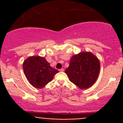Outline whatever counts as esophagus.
<instances>
[{"label":"esophagus","instance_id":"obj_1","mask_svg":"<svg viewBox=\"0 0 123 123\" xmlns=\"http://www.w3.org/2000/svg\"><path fill=\"white\" fill-rule=\"evenodd\" d=\"M59 71H60V72H63V71H64V69H63V68L60 69H59Z\"/></svg>","mask_w":123,"mask_h":123}]
</instances>
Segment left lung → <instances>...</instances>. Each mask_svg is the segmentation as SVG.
<instances>
[{
  "instance_id": "left-lung-1",
  "label": "left lung",
  "mask_w": 123,
  "mask_h": 123,
  "mask_svg": "<svg viewBox=\"0 0 123 123\" xmlns=\"http://www.w3.org/2000/svg\"><path fill=\"white\" fill-rule=\"evenodd\" d=\"M99 70L98 58L90 52H81L72 57L65 73L79 88L87 89L95 83Z\"/></svg>"
}]
</instances>
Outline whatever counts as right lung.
I'll return each instance as SVG.
<instances>
[{"label": "right lung", "instance_id": "1", "mask_svg": "<svg viewBox=\"0 0 123 123\" xmlns=\"http://www.w3.org/2000/svg\"><path fill=\"white\" fill-rule=\"evenodd\" d=\"M24 73L29 83L35 88H42L53 79L58 73V70L50 66L44 57L32 56L23 63Z\"/></svg>", "mask_w": 123, "mask_h": 123}]
</instances>
